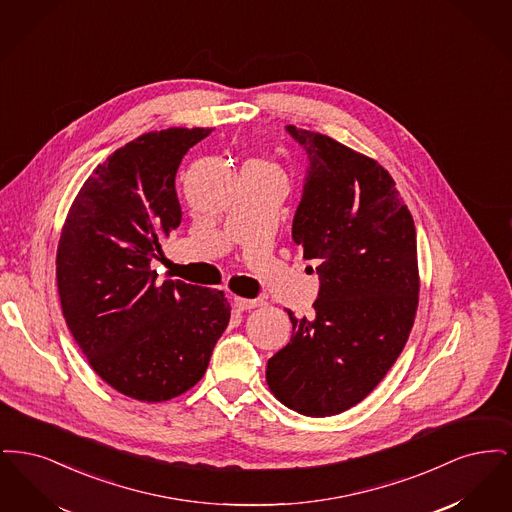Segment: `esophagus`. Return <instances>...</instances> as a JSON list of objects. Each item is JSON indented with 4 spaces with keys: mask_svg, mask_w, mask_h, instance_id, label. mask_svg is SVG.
<instances>
[{
    "mask_svg": "<svg viewBox=\"0 0 512 512\" xmlns=\"http://www.w3.org/2000/svg\"><path fill=\"white\" fill-rule=\"evenodd\" d=\"M234 305H236L238 309H242V311H247V309H255V307H261V305H263V301H261V299H245V297H234Z\"/></svg>",
    "mask_w": 512,
    "mask_h": 512,
    "instance_id": "esophagus-1",
    "label": "esophagus"
}]
</instances>
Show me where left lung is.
Listing matches in <instances>:
<instances>
[{
  "label": "left lung",
  "mask_w": 512,
  "mask_h": 512,
  "mask_svg": "<svg viewBox=\"0 0 512 512\" xmlns=\"http://www.w3.org/2000/svg\"><path fill=\"white\" fill-rule=\"evenodd\" d=\"M307 153L293 242L317 261L313 318H295L292 341L267 363L270 391L305 416L363 401L403 351L418 307L413 217L374 159L286 126ZM313 270V268H311Z\"/></svg>",
  "instance_id": "8db88e82"
}]
</instances>
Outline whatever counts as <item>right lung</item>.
<instances>
[{
	"label": "right lung",
	"instance_id": "obj_1",
	"mask_svg": "<svg viewBox=\"0 0 512 512\" xmlns=\"http://www.w3.org/2000/svg\"><path fill=\"white\" fill-rule=\"evenodd\" d=\"M211 128L147 132L88 176L57 247L63 317L111 388L157 403L194 388L230 320L219 290L155 282L159 240L180 226L176 171Z\"/></svg>",
	"mask_w": 512,
	"mask_h": 512
}]
</instances>
